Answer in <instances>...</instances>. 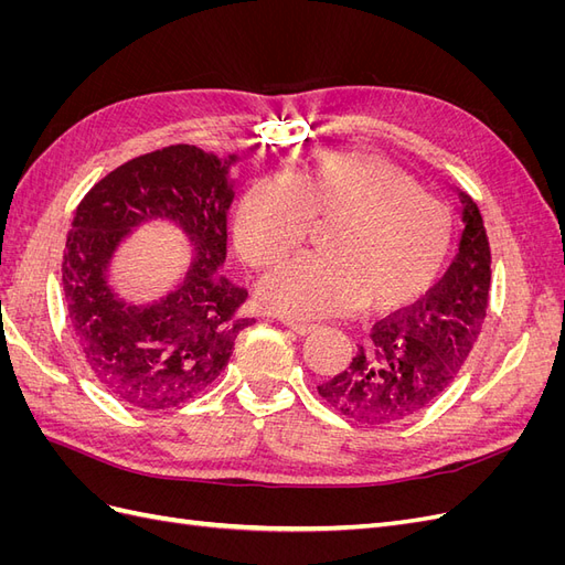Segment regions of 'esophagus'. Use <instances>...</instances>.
I'll list each match as a JSON object with an SVG mask.
<instances>
[{
    "instance_id": "34e87169",
    "label": "esophagus",
    "mask_w": 565,
    "mask_h": 565,
    "mask_svg": "<svg viewBox=\"0 0 565 565\" xmlns=\"http://www.w3.org/2000/svg\"><path fill=\"white\" fill-rule=\"evenodd\" d=\"M282 324L287 330H292L295 334H299V337H306V334H311L313 330H316V324H311V322H299V320H292V318H282Z\"/></svg>"
}]
</instances>
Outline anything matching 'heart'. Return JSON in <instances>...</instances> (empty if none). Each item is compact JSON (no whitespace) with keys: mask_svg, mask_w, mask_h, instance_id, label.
Masks as SVG:
<instances>
[{"mask_svg":"<svg viewBox=\"0 0 565 565\" xmlns=\"http://www.w3.org/2000/svg\"><path fill=\"white\" fill-rule=\"evenodd\" d=\"M330 218L320 249L299 254L264 278L262 301L311 320L363 303L393 311L417 299L446 266L452 218L405 172L365 150L318 152L289 177L256 179L237 202L233 235L254 268L276 266Z\"/></svg>","mask_w":565,"mask_h":565,"instance_id":"1","label":"heart"}]
</instances>
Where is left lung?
Segmentation results:
<instances>
[{"mask_svg":"<svg viewBox=\"0 0 565 565\" xmlns=\"http://www.w3.org/2000/svg\"><path fill=\"white\" fill-rule=\"evenodd\" d=\"M457 195L465 228L446 276L413 311L374 324L370 344L358 347L351 365L318 386L349 419L377 426L422 413L455 382L481 334L490 245L476 202L461 191Z\"/></svg>","mask_w":565,"mask_h":565,"instance_id":"8db88e82","label":"left lung"}]
</instances>
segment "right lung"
<instances>
[{
  "label": "right lung",
  "mask_w": 565,
  "mask_h": 565,
  "mask_svg": "<svg viewBox=\"0 0 565 565\" xmlns=\"http://www.w3.org/2000/svg\"><path fill=\"white\" fill-rule=\"evenodd\" d=\"M221 160L195 146H169L134 158L84 195L63 252V297L89 372L146 413L183 405L226 370L247 289L218 268L226 262L228 177ZM169 220L192 245L182 282L158 300L134 305L109 282L111 256L139 225Z\"/></svg>",
  "instance_id": "add662e5"
}]
</instances>
